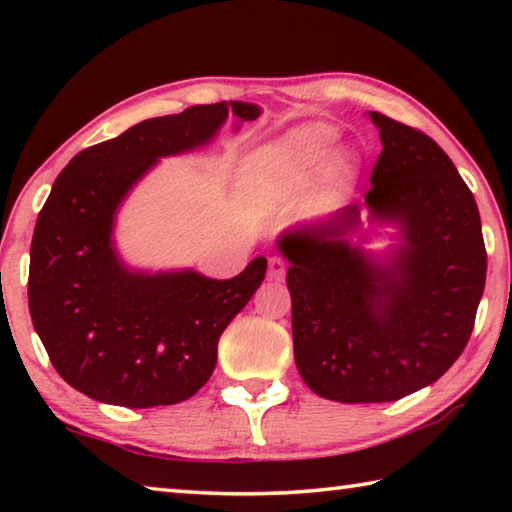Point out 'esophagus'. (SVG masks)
<instances>
[{
  "label": "esophagus",
  "mask_w": 512,
  "mask_h": 512,
  "mask_svg": "<svg viewBox=\"0 0 512 512\" xmlns=\"http://www.w3.org/2000/svg\"><path fill=\"white\" fill-rule=\"evenodd\" d=\"M284 275H287V262H284L282 257L273 255L268 259V277H271V280H284Z\"/></svg>",
  "instance_id": "1"
}]
</instances>
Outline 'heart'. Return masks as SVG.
<instances>
[{
	"instance_id": "obj_1",
	"label": "heart",
	"mask_w": 512,
	"mask_h": 512,
	"mask_svg": "<svg viewBox=\"0 0 512 512\" xmlns=\"http://www.w3.org/2000/svg\"><path fill=\"white\" fill-rule=\"evenodd\" d=\"M339 131L325 121L296 126L287 135L262 146L246 162L248 178L277 189L307 185L325 164V176L334 185H348L357 176L359 162L350 149L331 151Z\"/></svg>"
}]
</instances>
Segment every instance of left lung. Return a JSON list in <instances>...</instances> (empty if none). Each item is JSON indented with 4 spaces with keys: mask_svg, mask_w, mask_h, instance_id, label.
I'll return each mask as SVG.
<instances>
[{
    "mask_svg": "<svg viewBox=\"0 0 512 512\" xmlns=\"http://www.w3.org/2000/svg\"><path fill=\"white\" fill-rule=\"evenodd\" d=\"M381 149L366 205L402 246L377 264L348 235L359 207L284 232L293 357L305 384L345 404L395 402L433 384L470 341L485 287L481 216L465 180L418 128L368 112Z\"/></svg>",
    "mask_w": 512,
    "mask_h": 512,
    "instance_id": "obj_1",
    "label": "left lung"
}]
</instances>
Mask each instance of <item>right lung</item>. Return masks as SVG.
<instances>
[{"label":"right lung","mask_w":512,"mask_h":512,"mask_svg":"<svg viewBox=\"0 0 512 512\" xmlns=\"http://www.w3.org/2000/svg\"><path fill=\"white\" fill-rule=\"evenodd\" d=\"M228 115L259 108L230 101L140 121L74 155L33 230L29 311L49 361L97 402L151 409L189 400L216 366V345L266 275L257 257L232 280L201 273H137L112 248L115 212L158 158L212 140Z\"/></svg>","instance_id":"add662e5"}]
</instances>
